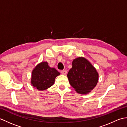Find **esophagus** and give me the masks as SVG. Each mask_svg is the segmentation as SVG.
<instances>
[{
    "mask_svg": "<svg viewBox=\"0 0 127 127\" xmlns=\"http://www.w3.org/2000/svg\"><path fill=\"white\" fill-rule=\"evenodd\" d=\"M61 73L63 75H66L67 74V71L66 70H63L61 71Z\"/></svg>",
    "mask_w": 127,
    "mask_h": 127,
    "instance_id": "obj_1",
    "label": "esophagus"
}]
</instances>
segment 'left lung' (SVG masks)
<instances>
[{
	"label": "left lung",
	"mask_w": 127,
	"mask_h": 127,
	"mask_svg": "<svg viewBox=\"0 0 127 127\" xmlns=\"http://www.w3.org/2000/svg\"><path fill=\"white\" fill-rule=\"evenodd\" d=\"M72 65V68L67 75L70 84L77 93L90 92L98 81V73L96 69L83 57L75 59Z\"/></svg>",
	"instance_id": "1"
}]
</instances>
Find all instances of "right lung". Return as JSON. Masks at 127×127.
<instances>
[{
    "label": "right lung",
    "instance_id": "obj_1",
    "mask_svg": "<svg viewBox=\"0 0 127 127\" xmlns=\"http://www.w3.org/2000/svg\"><path fill=\"white\" fill-rule=\"evenodd\" d=\"M31 83L34 87L40 91H44L52 86L56 77L60 73L55 68H51L48 63L41 62L32 71Z\"/></svg>",
    "mask_w": 127,
    "mask_h": 127
}]
</instances>
